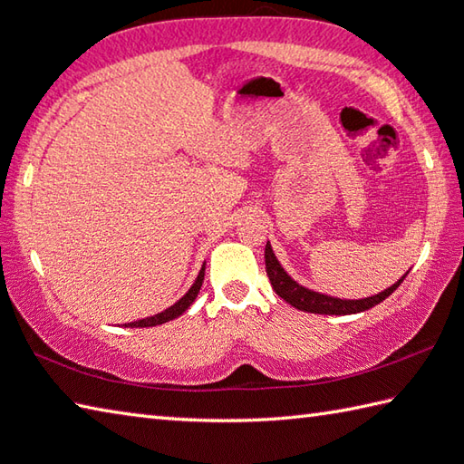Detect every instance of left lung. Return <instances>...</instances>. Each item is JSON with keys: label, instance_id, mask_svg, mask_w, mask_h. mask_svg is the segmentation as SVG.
I'll use <instances>...</instances> for the list:
<instances>
[{"label": "left lung", "instance_id": "obj_1", "mask_svg": "<svg viewBox=\"0 0 464 464\" xmlns=\"http://www.w3.org/2000/svg\"><path fill=\"white\" fill-rule=\"evenodd\" d=\"M265 269H267L269 281L273 285L275 293L279 295L281 299L287 301L289 304H293L295 309L299 311H307V313H317V314H353V313H361L367 311L374 304H379L381 301H384L389 295L395 291L399 285L405 281L407 275L391 285L389 289H384L382 293L374 295V297H364V299H337V297H329V295H323L317 291L304 289L303 285H299L297 281H293L285 269L281 267V263L275 257V253L271 249V243L265 245Z\"/></svg>", "mask_w": 464, "mask_h": 464}]
</instances>
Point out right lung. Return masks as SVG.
<instances>
[{
    "mask_svg": "<svg viewBox=\"0 0 464 464\" xmlns=\"http://www.w3.org/2000/svg\"><path fill=\"white\" fill-rule=\"evenodd\" d=\"M203 277H205V265L201 267L199 275H197V279H195V283L191 285V289L187 291V293L183 295V297H181L179 301H177L175 304H171L169 309H165L163 313H157V314H153V317H147V319H141V321L127 323L125 327H155V324H163V323H167V321L177 319V317H179V314H183L187 309L191 307V303L195 301L197 295H199V289H201V285H203Z\"/></svg>",
    "mask_w": 464,
    "mask_h": 464,
    "instance_id": "add662e5",
    "label": "right lung"
}]
</instances>
